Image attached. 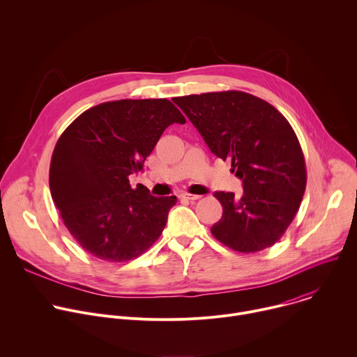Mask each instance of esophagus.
<instances>
[{"label":"esophagus","mask_w":357,"mask_h":357,"mask_svg":"<svg viewBox=\"0 0 357 357\" xmlns=\"http://www.w3.org/2000/svg\"><path fill=\"white\" fill-rule=\"evenodd\" d=\"M181 199H186V200H197L200 196L199 195H192V193H181V196H179Z\"/></svg>","instance_id":"esophagus-1"}]
</instances>
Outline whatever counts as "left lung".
Returning <instances> with one entry per match:
<instances>
[{
    "label": "left lung",
    "mask_w": 357,
    "mask_h": 357,
    "mask_svg": "<svg viewBox=\"0 0 357 357\" xmlns=\"http://www.w3.org/2000/svg\"><path fill=\"white\" fill-rule=\"evenodd\" d=\"M213 154L231 162L243 195L216 192L222 219L212 234L238 252L275 244L294 220L307 186L295 131L266 100L227 90L174 97Z\"/></svg>",
    "instance_id": "left-lung-1"
}]
</instances>
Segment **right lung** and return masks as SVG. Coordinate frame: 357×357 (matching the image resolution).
Returning a JSON list of instances; mask_svg holds the SVG:
<instances>
[{"mask_svg":"<svg viewBox=\"0 0 357 357\" xmlns=\"http://www.w3.org/2000/svg\"><path fill=\"white\" fill-rule=\"evenodd\" d=\"M185 124L167 98L106 101L82 113L59 137L49 188L73 238L94 257L137 259L161 236L176 196L157 197L128 176L157 145L167 127Z\"/></svg>","mask_w":357,"mask_h":357,"instance_id":"1","label":"right lung"}]
</instances>
